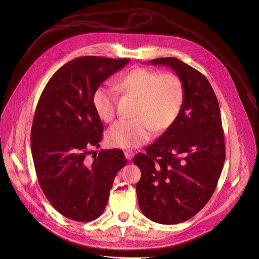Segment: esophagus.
<instances>
[{"instance_id": "esophagus-1", "label": "esophagus", "mask_w": 259, "mask_h": 259, "mask_svg": "<svg viewBox=\"0 0 259 259\" xmlns=\"http://www.w3.org/2000/svg\"><path fill=\"white\" fill-rule=\"evenodd\" d=\"M124 155H125V157L127 158V160H131V159L133 158V156H134V153H133L132 150H126V151L124 152Z\"/></svg>"}]
</instances>
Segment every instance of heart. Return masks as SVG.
<instances>
[{"label":"heart","instance_id":"b5f03b06","mask_svg":"<svg viewBox=\"0 0 259 259\" xmlns=\"http://www.w3.org/2000/svg\"><path fill=\"white\" fill-rule=\"evenodd\" d=\"M125 94L137 97L132 120H121L109 128L106 140L110 146L130 149L149 140L154 129L169 128L177 116L184 99V88L180 78L173 72L136 67L116 82ZM92 105L96 115L104 122L116 116L117 95L113 89L98 86L92 93Z\"/></svg>","mask_w":259,"mask_h":259}]
</instances>
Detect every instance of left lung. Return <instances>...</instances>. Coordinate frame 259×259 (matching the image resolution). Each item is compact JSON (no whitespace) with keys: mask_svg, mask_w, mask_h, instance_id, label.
Listing matches in <instances>:
<instances>
[{"mask_svg":"<svg viewBox=\"0 0 259 259\" xmlns=\"http://www.w3.org/2000/svg\"><path fill=\"white\" fill-rule=\"evenodd\" d=\"M150 63L175 71L184 99L174 123L134 157L141 171L136 193L144 216L176 225L195 216L216 189L226 159L224 129L217 98L203 73L174 57Z\"/></svg>","mask_w":259,"mask_h":259,"instance_id":"1","label":"left lung"}]
</instances>
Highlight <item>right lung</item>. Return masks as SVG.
I'll use <instances>...</instances> for the list:
<instances>
[{
  "label": "right lung",
  "instance_id": "add662e5",
  "mask_svg": "<svg viewBox=\"0 0 259 259\" xmlns=\"http://www.w3.org/2000/svg\"><path fill=\"white\" fill-rule=\"evenodd\" d=\"M130 59L83 56L60 67L45 86L32 121L30 147L40 187L63 216L91 221L105 209L114 179L126 164L122 150L99 147L103 126L92 93ZM93 157V156H92Z\"/></svg>",
  "mask_w": 259,
  "mask_h": 259
}]
</instances>
